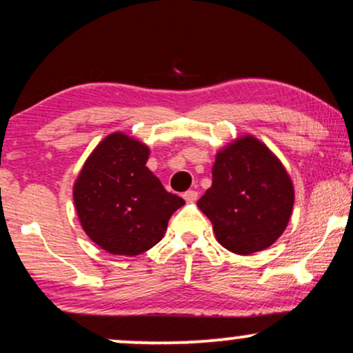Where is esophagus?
Wrapping results in <instances>:
<instances>
[{"mask_svg":"<svg viewBox=\"0 0 353 353\" xmlns=\"http://www.w3.org/2000/svg\"><path fill=\"white\" fill-rule=\"evenodd\" d=\"M183 198H185L186 203H194V201L198 199V191H194V190L186 191V193L183 194Z\"/></svg>","mask_w":353,"mask_h":353,"instance_id":"1","label":"esophagus"}]
</instances>
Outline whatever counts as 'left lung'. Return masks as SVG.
<instances>
[{
	"label": "left lung",
	"mask_w": 353,
	"mask_h": 353,
	"mask_svg": "<svg viewBox=\"0 0 353 353\" xmlns=\"http://www.w3.org/2000/svg\"><path fill=\"white\" fill-rule=\"evenodd\" d=\"M217 241L236 254L271 246L294 209V185L279 159L256 137L245 136L216 155L212 186L198 201Z\"/></svg>",
	"instance_id": "left-lung-1"
}]
</instances>
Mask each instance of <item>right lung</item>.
I'll list each match as a JSON object with an SVG mask.
<instances>
[{"instance_id": "obj_1", "label": "right lung", "mask_w": 353, "mask_h": 353, "mask_svg": "<svg viewBox=\"0 0 353 353\" xmlns=\"http://www.w3.org/2000/svg\"><path fill=\"white\" fill-rule=\"evenodd\" d=\"M148 159V145L113 132L90 154L74 183L82 228L112 254L136 256L152 248L185 204L145 167Z\"/></svg>"}]
</instances>
